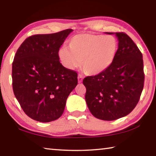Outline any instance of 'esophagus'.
<instances>
[{
	"label": "esophagus",
	"instance_id": "obj_1",
	"mask_svg": "<svg viewBox=\"0 0 156 156\" xmlns=\"http://www.w3.org/2000/svg\"><path fill=\"white\" fill-rule=\"evenodd\" d=\"M78 83H81L83 80V76L80 74H79L78 77Z\"/></svg>",
	"mask_w": 156,
	"mask_h": 156
}]
</instances>
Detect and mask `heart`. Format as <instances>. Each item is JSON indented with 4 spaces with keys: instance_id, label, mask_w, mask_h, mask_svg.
<instances>
[{
    "instance_id": "heart-1",
    "label": "heart",
    "mask_w": 156,
    "mask_h": 156,
    "mask_svg": "<svg viewBox=\"0 0 156 156\" xmlns=\"http://www.w3.org/2000/svg\"><path fill=\"white\" fill-rule=\"evenodd\" d=\"M118 43L113 36L80 34L69 41V48L62 47L58 57L69 69L81 68L87 75L96 76L105 72L114 61Z\"/></svg>"
}]
</instances>
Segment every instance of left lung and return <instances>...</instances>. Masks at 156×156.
Here are the masks:
<instances>
[{
  "mask_svg": "<svg viewBox=\"0 0 156 156\" xmlns=\"http://www.w3.org/2000/svg\"><path fill=\"white\" fill-rule=\"evenodd\" d=\"M115 35L119 43L112 65L100 74L83 80L89 109L94 117L102 120H117L130 113L144 87L141 51L126 34L116 32Z\"/></svg>",
  "mask_w": 156,
  "mask_h": 156,
  "instance_id": "1",
  "label": "left lung"
}]
</instances>
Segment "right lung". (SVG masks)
I'll use <instances>...</instances> for the list:
<instances>
[{"label":"right lung","mask_w":156,"mask_h":156,"mask_svg":"<svg viewBox=\"0 0 156 156\" xmlns=\"http://www.w3.org/2000/svg\"><path fill=\"white\" fill-rule=\"evenodd\" d=\"M72 29L29 36L12 62L13 91L31 119L48 122L65 110L69 95L78 84V73L63 67L58 51Z\"/></svg>","instance_id":"add662e5"}]
</instances>
